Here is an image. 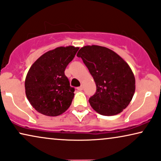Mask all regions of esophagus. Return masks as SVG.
<instances>
[{"mask_svg": "<svg viewBox=\"0 0 161 161\" xmlns=\"http://www.w3.org/2000/svg\"><path fill=\"white\" fill-rule=\"evenodd\" d=\"M77 90H78V91H82V90H83V87L82 86V85H81L80 87H77Z\"/></svg>", "mask_w": 161, "mask_h": 161, "instance_id": "esophagus-1", "label": "esophagus"}]
</instances>
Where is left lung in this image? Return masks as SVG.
<instances>
[{"label":"left lung","instance_id":"left-lung-1","mask_svg":"<svg viewBox=\"0 0 161 161\" xmlns=\"http://www.w3.org/2000/svg\"><path fill=\"white\" fill-rule=\"evenodd\" d=\"M88 68L96 85L89 98L94 110L103 115H115L129 105L136 91V79L129 65L106 47L86 46L77 53Z\"/></svg>","mask_w":161,"mask_h":161}]
</instances>
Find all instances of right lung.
Masks as SVG:
<instances>
[{
    "mask_svg": "<svg viewBox=\"0 0 161 161\" xmlns=\"http://www.w3.org/2000/svg\"><path fill=\"white\" fill-rule=\"evenodd\" d=\"M78 47H58L47 51L33 63L25 80L26 97L37 112L57 116L71 104L75 89L65 75Z\"/></svg>",
    "mask_w": 161,
    "mask_h": 161,
    "instance_id": "add662e5",
    "label": "right lung"
}]
</instances>
